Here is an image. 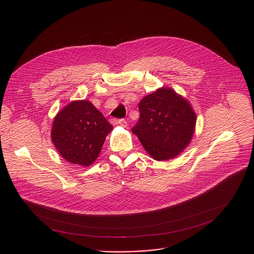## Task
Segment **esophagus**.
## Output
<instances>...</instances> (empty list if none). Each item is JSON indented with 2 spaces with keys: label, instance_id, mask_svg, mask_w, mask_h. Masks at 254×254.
Here are the masks:
<instances>
[{
  "label": "esophagus",
  "instance_id": "34e87169",
  "mask_svg": "<svg viewBox=\"0 0 254 254\" xmlns=\"http://www.w3.org/2000/svg\"><path fill=\"white\" fill-rule=\"evenodd\" d=\"M116 123L119 125V126H121V127H124V128H126L127 127V121L125 120V119H120V120H117L116 121Z\"/></svg>",
  "mask_w": 254,
  "mask_h": 254
}]
</instances>
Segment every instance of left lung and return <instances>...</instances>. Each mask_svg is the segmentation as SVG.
I'll list each match as a JSON object with an SVG mask.
<instances>
[{
  "label": "left lung",
  "instance_id": "8db88e82",
  "mask_svg": "<svg viewBox=\"0 0 254 254\" xmlns=\"http://www.w3.org/2000/svg\"><path fill=\"white\" fill-rule=\"evenodd\" d=\"M140 119L132 132L157 161L181 154L195 132L196 114L190 101L170 87L146 95L139 104Z\"/></svg>",
  "mask_w": 254,
  "mask_h": 254
}]
</instances>
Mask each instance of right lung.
I'll use <instances>...</instances> for the list:
<instances>
[{
  "instance_id": "1",
  "label": "right lung",
  "mask_w": 254,
  "mask_h": 254,
  "mask_svg": "<svg viewBox=\"0 0 254 254\" xmlns=\"http://www.w3.org/2000/svg\"><path fill=\"white\" fill-rule=\"evenodd\" d=\"M113 127L90 101H72L53 120L51 140L60 155L79 166L92 165Z\"/></svg>"
}]
</instances>
